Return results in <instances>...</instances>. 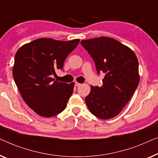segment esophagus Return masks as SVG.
<instances>
[{"label": "esophagus", "instance_id": "1", "mask_svg": "<svg viewBox=\"0 0 158 158\" xmlns=\"http://www.w3.org/2000/svg\"><path fill=\"white\" fill-rule=\"evenodd\" d=\"M81 84H79V83H78V82L75 81V86H81Z\"/></svg>", "mask_w": 158, "mask_h": 158}]
</instances>
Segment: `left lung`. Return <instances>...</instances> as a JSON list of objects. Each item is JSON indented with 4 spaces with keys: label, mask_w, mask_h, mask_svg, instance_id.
I'll return each instance as SVG.
<instances>
[{
    "label": "left lung",
    "mask_w": 158,
    "mask_h": 158,
    "mask_svg": "<svg viewBox=\"0 0 158 158\" xmlns=\"http://www.w3.org/2000/svg\"><path fill=\"white\" fill-rule=\"evenodd\" d=\"M81 44L94 60L103 85L91 86L85 98L91 113L100 119L117 116L132 97L139 84L138 60L130 48L109 37L82 40Z\"/></svg>",
    "instance_id": "left-lung-1"
}]
</instances>
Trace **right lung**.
<instances>
[{
  "label": "right lung",
  "instance_id": "1",
  "mask_svg": "<svg viewBox=\"0 0 158 158\" xmlns=\"http://www.w3.org/2000/svg\"><path fill=\"white\" fill-rule=\"evenodd\" d=\"M69 41L42 38L22 46L15 56L13 76L22 98L40 116L51 117L65 110L74 83L52 78L62 69L66 57L78 46Z\"/></svg>",
  "mask_w": 158,
  "mask_h": 158
}]
</instances>
